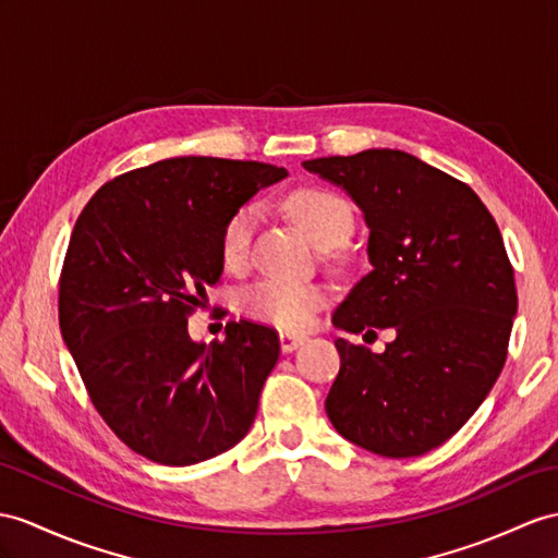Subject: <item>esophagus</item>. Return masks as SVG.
<instances>
[{"instance_id":"1","label":"esophagus","mask_w":558,"mask_h":558,"mask_svg":"<svg viewBox=\"0 0 558 558\" xmlns=\"http://www.w3.org/2000/svg\"><path fill=\"white\" fill-rule=\"evenodd\" d=\"M307 341V336L303 333H291V331H281L279 333V343L283 352H293L295 348H301Z\"/></svg>"}]
</instances>
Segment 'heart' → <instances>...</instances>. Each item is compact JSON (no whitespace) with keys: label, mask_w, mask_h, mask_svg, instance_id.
Listing matches in <instances>:
<instances>
[{"label":"heart","mask_w":558,"mask_h":558,"mask_svg":"<svg viewBox=\"0 0 558 558\" xmlns=\"http://www.w3.org/2000/svg\"><path fill=\"white\" fill-rule=\"evenodd\" d=\"M287 208L293 220L322 248L343 243L355 227V213H352L350 203L329 189H298L289 196ZM255 222V206H241L227 217L220 232V257L227 267H241L248 260ZM324 303L326 293L317 283H298L287 279H263L243 293V307L248 315L287 331L307 329L315 319V312Z\"/></svg>","instance_id":"obj_1"}]
</instances>
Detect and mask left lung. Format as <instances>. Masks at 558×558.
Here are the masks:
<instances>
[{
  "instance_id": "left-lung-1",
  "label": "left lung",
  "mask_w": 558,
  "mask_h": 558,
  "mask_svg": "<svg viewBox=\"0 0 558 558\" xmlns=\"http://www.w3.org/2000/svg\"><path fill=\"white\" fill-rule=\"evenodd\" d=\"M303 168L345 189L369 227L372 269L333 324L398 333L381 355L336 338L341 372L326 414L374 454H424L466 424L507 360L519 298L499 227L469 184L398 148Z\"/></svg>"
}]
</instances>
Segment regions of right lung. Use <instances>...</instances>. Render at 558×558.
<instances>
[{
    "label": "right lung",
    "mask_w": 558,
    "mask_h": 558,
    "mask_svg": "<svg viewBox=\"0 0 558 558\" xmlns=\"http://www.w3.org/2000/svg\"><path fill=\"white\" fill-rule=\"evenodd\" d=\"M287 170L182 156L104 184L80 213L59 283V324L92 404L137 454L189 466L253 426L279 360L265 324L192 341L186 317L222 275L227 217Z\"/></svg>",
    "instance_id": "add662e5"
}]
</instances>
